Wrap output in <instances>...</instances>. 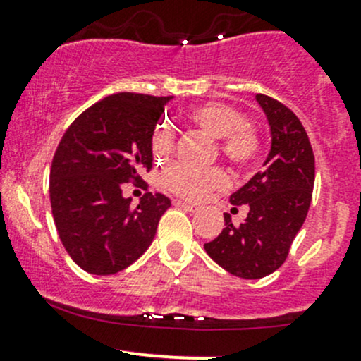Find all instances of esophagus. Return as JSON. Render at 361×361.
<instances>
[{"label":"esophagus","instance_id":"obj_1","mask_svg":"<svg viewBox=\"0 0 361 361\" xmlns=\"http://www.w3.org/2000/svg\"><path fill=\"white\" fill-rule=\"evenodd\" d=\"M178 207H181V209L188 211V213H194L195 209H197V206H194V204H188V202H183V201H178L176 202Z\"/></svg>","mask_w":361,"mask_h":361}]
</instances>
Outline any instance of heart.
<instances>
[{
    "label": "heart",
    "instance_id": "obj_1",
    "mask_svg": "<svg viewBox=\"0 0 361 361\" xmlns=\"http://www.w3.org/2000/svg\"><path fill=\"white\" fill-rule=\"evenodd\" d=\"M188 116L199 129H202L209 136L218 137L220 154L232 166L245 169L257 159L260 141H258L257 133L248 123H245V116L235 108L221 103H204L192 108ZM171 148H173V136L169 130L162 129L155 133L154 141H152V150H154L155 157H167ZM162 181L171 192L185 199H190V201H201L211 192L227 187V176L218 167L197 171L183 166V164H176L167 169L164 173Z\"/></svg>",
    "mask_w": 361,
    "mask_h": 361
}]
</instances>
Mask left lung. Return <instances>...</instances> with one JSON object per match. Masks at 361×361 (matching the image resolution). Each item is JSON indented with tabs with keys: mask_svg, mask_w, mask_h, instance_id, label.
<instances>
[{
	"mask_svg": "<svg viewBox=\"0 0 361 361\" xmlns=\"http://www.w3.org/2000/svg\"><path fill=\"white\" fill-rule=\"evenodd\" d=\"M255 99L271 127V152L264 169L231 195L234 206L250 207L248 216L235 227L225 213V228L204 245L220 267L243 279H260L285 264L314 187V154L300 120L272 97Z\"/></svg>",
	"mask_w": 361,
	"mask_h": 361,
	"instance_id": "1",
	"label": "left lung"
}]
</instances>
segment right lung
<instances>
[{
    "instance_id": "add662e5",
    "label": "right lung",
    "mask_w": 361,
    "mask_h": 361,
    "mask_svg": "<svg viewBox=\"0 0 361 361\" xmlns=\"http://www.w3.org/2000/svg\"><path fill=\"white\" fill-rule=\"evenodd\" d=\"M171 97L120 92L87 108L64 133L50 167V206L68 255L90 274H116L136 262L171 201L145 194L136 207L122 183L154 162L152 137Z\"/></svg>"
}]
</instances>
